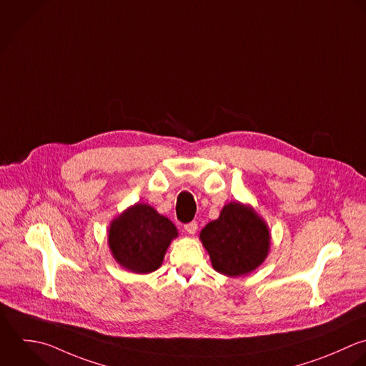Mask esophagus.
<instances>
[{"label":"esophagus","instance_id":"1","mask_svg":"<svg viewBox=\"0 0 366 366\" xmlns=\"http://www.w3.org/2000/svg\"><path fill=\"white\" fill-rule=\"evenodd\" d=\"M184 229L187 231V234H189V235H194V234L197 232V229H198V224H197L195 221H192V222L187 224V225L184 227Z\"/></svg>","mask_w":366,"mask_h":366}]
</instances>
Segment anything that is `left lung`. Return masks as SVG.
Listing matches in <instances>:
<instances>
[{
	"label": "left lung",
	"mask_w": 366,
	"mask_h": 366,
	"mask_svg": "<svg viewBox=\"0 0 366 366\" xmlns=\"http://www.w3.org/2000/svg\"><path fill=\"white\" fill-rule=\"evenodd\" d=\"M212 268L225 277H242L255 271L271 249V232L264 218L248 204L231 201L219 217L199 232Z\"/></svg>",
	"instance_id": "8db88e82"
}]
</instances>
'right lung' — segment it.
<instances>
[{
    "label": "right lung",
    "mask_w": 366,
    "mask_h": 366,
    "mask_svg": "<svg viewBox=\"0 0 366 366\" xmlns=\"http://www.w3.org/2000/svg\"><path fill=\"white\" fill-rule=\"evenodd\" d=\"M177 237L178 229L167 217L148 204L137 202L111 221L108 247L124 269L149 274L162 265Z\"/></svg>",
    "instance_id": "1"
}]
</instances>
